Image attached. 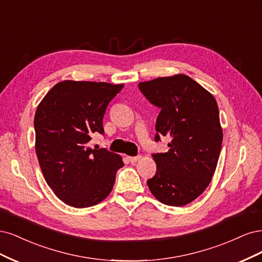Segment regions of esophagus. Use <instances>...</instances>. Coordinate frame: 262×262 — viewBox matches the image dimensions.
Here are the masks:
<instances>
[{
  "label": "esophagus",
  "mask_w": 262,
  "mask_h": 262,
  "mask_svg": "<svg viewBox=\"0 0 262 262\" xmlns=\"http://www.w3.org/2000/svg\"><path fill=\"white\" fill-rule=\"evenodd\" d=\"M141 159V157L140 156H137V157H129L128 158V160L130 161V163H136V162H138L139 160Z\"/></svg>",
  "instance_id": "obj_1"
}]
</instances>
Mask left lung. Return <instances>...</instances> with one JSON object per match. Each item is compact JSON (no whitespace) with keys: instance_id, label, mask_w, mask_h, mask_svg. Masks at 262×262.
I'll list each match as a JSON object with an SVG mask.
<instances>
[{"instance_id":"1","label":"left lung","mask_w":262,"mask_h":262,"mask_svg":"<svg viewBox=\"0 0 262 262\" xmlns=\"http://www.w3.org/2000/svg\"><path fill=\"white\" fill-rule=\"evenodd\" d=\"M138 87L161 108L155 140L171 138L167 152L152 155L157 172L148 187L164 205H187L208 187L220 157L223 132L216 101L184 74L142 81Z\"/></svg>"}]
</instances>
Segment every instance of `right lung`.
Instances as JSON below:
<instances>
[{
	"label": "right lung",
	"instance_id": "right-lung-1",
	"mask_svg": "<svg viewBox=\"0 0 262 262\" xmlns=\"http://www.w3.org/2000/svg\"><path fill=\"white\" fill-rule=\"evenodd\" d=\"M124 87L107 82L64 80L37 107L36 154L46 182L66 205L88 208L112 191L124 163L108 150L92 149L94 133L104 134L107 104Z\"/></svg>",
	"mask_w": 262,
	"mask_h": 262
}]
</instances>
